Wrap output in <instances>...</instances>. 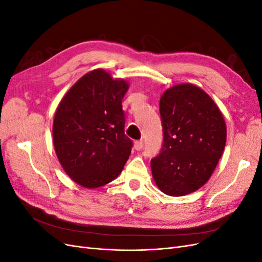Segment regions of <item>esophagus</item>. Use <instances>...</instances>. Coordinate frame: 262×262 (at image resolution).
<instances>
[{
    "label": "esophagus",
    "mask_w": 262,
    "mask_h": 262,
    "mask_svg": "<svg viewBox=\"0 0 262 262\" xmlns=\"http://www.w3.org/2000/svg\"><path fill=\"white\" fill-rule=\"evenodd\" d=\"M143 146H144V142L142 141V140H140V141H136V142H134V148H136L137 150H140V149H142V148H143Z\"/></svg>",
    "instance_id": "esophagus-1"
}]
</instances>
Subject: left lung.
Returning <instances> with one entry per match:
<instances>
[{"label": "left lung", "instance_id": "8db88e82", "mask_svg": "<svg viewBox=\"0 0 262 262\" xmlns=\"http://www.w3.org/2000/svg\"><path fill=\"white\" fill-rule=\"evenodd\" d=\"M163 146L152 158L155 184L168 195L191 193L209 180L226 143V125L209 95L191 84L166 91L160 100Z\"/></svg>", "mask_w": 262, "mask_h": 262}]
</instances>
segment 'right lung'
<instances>
[{
  "label": "right lung",
  "mask_w": 262,
  "mask_h": 262,
  "mask_svg": "<svg viewBox=\"0 0 262 262\" xmlns=\"http://www.w3.org/2000/svg\"><path fill=\"white\" fill-rule=\"evenodd\" d=\"M128 83L98 69L66 94L53 121L54 149L63 169L78 185L98 188L116 179L131 154L124 134L122 98Z\"/></svg>",
  "instance_id": "add662e5"
}]
</instances>
